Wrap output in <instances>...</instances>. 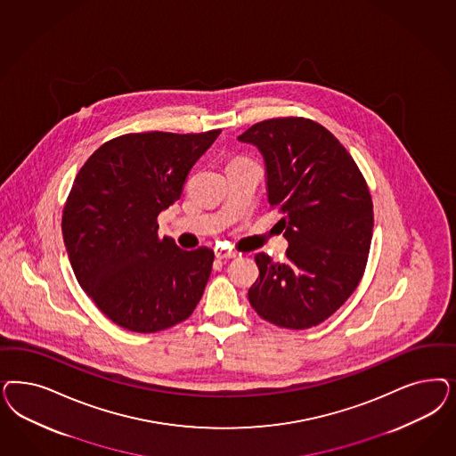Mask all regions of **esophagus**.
Returning a JSON list of instances; mask_svg holds the SVG:
<instances>
[{
	"mask_svg": "<svg viewBox=\"0 0 456 456\" xmlns=\"http://www.w3.org/2000/svg\"><path fill=\"white\" fill-rule=\"evenodd\" d=\"M215 253H216V258H218V260H230V258H236L235 250H223V248H218Z\"/></svg>",
	"mask_w": 456,
	"mask_h": 456,
	"instance_id": "esophagus-1",
	"label": "esophagus"
}]
</instances>
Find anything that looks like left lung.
I'll return each instance as SVG.
<instances>
[{"label":"left lung","instance_id":"left-lung-1","mask_svg":"<svg viewBox=\"0 0 456 456\" xmlns=\"http://www.w3.org/2000/svg\"><path fill=\"white\" fill-rule=\"evenodd\" d=\"M238 139L262 151L270 208L283 215L289 240L285 264L255 255L251 307L285 329L319 325L364 275L374 226L368 183L338 137L312 118H266Z\"/></svg>","mask_w":456,"mask_h":456}]
</instances>
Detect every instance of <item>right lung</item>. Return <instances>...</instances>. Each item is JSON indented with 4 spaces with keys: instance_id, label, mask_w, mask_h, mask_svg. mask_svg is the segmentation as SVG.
Wrapping results in <instances>:
<instances>
[{
    "instance_id": "right-lung-1",
    "label": "right lung",
    "mask_w": 456,
    "mask_h": 456,
    "mask_svg": "<svg viewBox=\"0 0 456 456\" xmlns=\"http://www.w3.org/2000/svg\"><path fill=\"white\" fill-rule=\"evenodd\" d=\"M221 129L124 134L75 176L61 233L77 281L120 327L149 334L186 321L211 275L215 251L181 250L158 216L181 198L194 162Z\"/></svg>"
}]
</instances>
